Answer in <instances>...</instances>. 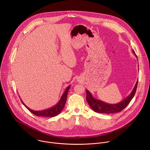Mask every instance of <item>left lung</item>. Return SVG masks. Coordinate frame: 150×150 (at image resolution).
Returning a JSON list of instances; mask_svg holds the SVG:
<instances>
[{"mask_svg": "<svg viewBox=\"0 0 150 150\" xmlns=\"http://www.w3.org/2000/svg\"><path fill=\"white\" fill-rule=\"evenodd\" d=\"M134 53H135V52L133 50ZM135 56L137 57V55L135 54ZM138 81L136 82V84L135 87L131 92V93L129 94V96H127L126 98H125L123 101L121 102L115 104H111L106 103L104 101H102L100 100H97L94 98L91 93L86 90L87 93V101L90 105V108L96 112L100 113H105V114H110V113H115L121 112L123 109H124L128 105L131 101V100L134 97V95L136 93L137 85H138Z\"/></svg>", "mask_w": 150, "mask_h": 150, "instance_id": "obj_1", "label": "left lung"}]
</instances>
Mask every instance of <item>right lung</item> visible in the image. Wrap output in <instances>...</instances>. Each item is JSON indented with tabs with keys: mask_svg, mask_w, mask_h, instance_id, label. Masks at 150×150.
<instances>
[{
	"mask_svg": "<svg viewBox=\"0 0 150 150\" xmlns=\"http://www.w3.org/2000/svg\"><path fill=\"white\" fill-rule=\"evenodd\" d=\"M70 86H68L67 89L65 90V92L63 94V95L62 96V97L60 98V100H59V101L58 102V103L57 104H56L53 108H50V109H48L46 110H41V111H36V110H33L30 109V108H27V106L25 105V104H24V103L22 101L23 104L25 105V108L29 110L33 114L37 116H42V117H54L57 116V115H59L61 111L63 110L64 106L65 105L66 101H67V95L68 93V91L70 88Z\"/></svg>",
	"mask_w": 150,
	"mask_h": 150,
	"instance_id": "obj_1",
	"label": "right lung"
}]
</instances>
